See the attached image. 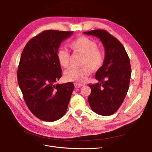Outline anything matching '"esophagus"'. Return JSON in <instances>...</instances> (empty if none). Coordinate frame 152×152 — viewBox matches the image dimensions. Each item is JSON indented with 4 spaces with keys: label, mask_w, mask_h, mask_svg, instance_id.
I'll return each instance as SVG.
<instances>
[{
    "label": "esophagus",
    "mask_w": 152,
    "mask_h": 152,
    "mask_svg": "<svg viewBox=\"0 0 152 152\" xmlns=\"http://www.w3.org/2000/svg\"><path fill=\"white\" fill-rule=\"evenodd\" d=\"M75 87H76V88H77H77H79V87H82L83 86V84H77V83H75Z\"/></svg>",
    "instance_id": "obj_1"
}]
</instances>
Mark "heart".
Masks as SVG:
<instances>
[{"mask_svg": "<svg viewBox=\"0 0 152 152\" xmlns=\"http://www.w3.org/2000/svg\"><path fill=\"white\" fill-rule=\"evenodd\" d=\"M68 45L75 52L83 55L82 65H84L79 68H71L66 70L64 77L68 81H73L77 84L84 82L91 74V68L93 70H97L102 68L105 62L104 52L98 49L96 42L89 37H78L70 42ZM56 56L61 66H68L69 54L65 49H58Z\"/></svg>", "mask_w": 152, "mask_h": 152, "instance_id": "1", "label": "heart"}]
</instances>
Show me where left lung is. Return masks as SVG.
<instances>
[{
    "label": "left lung",
    "instance_id": "1",
    "mask_svg": "<svg viewBox=\"0 0 152 152\" xmlns=\"http://www.w3.org/2000/svg\"><path fill=\"white\" fill-rule=\"evenodd\" d=\"M84 33L99 38L105 50V62L95 76L99 83L89 84L91 89L89 103L96 113L111 115L120 107L129 89V58L123 44L107 31L95 29Z\"/></svg>",
    "mask_w": 152,
    "mask_h": 152
}]
</instances>
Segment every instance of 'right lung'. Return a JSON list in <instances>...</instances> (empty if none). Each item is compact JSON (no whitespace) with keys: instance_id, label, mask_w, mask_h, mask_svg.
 <instances>
[{"instance_id":"1","label":"right lung","mask_w":152,"mask_h":152,"mask_svg":"<svg viewBox=\"0 0 152 152\" xmlns=\"http://www.w3.org/2000/svg\"><path fill=\"white\" fill-rule=\"evenodd\" d=\"M73 31L46 30L28 41L22 52L18 83L29 110L44 121H55L65 114L75 86L55 83L61 77L56 53L61 42Z\"/></svg>"}]
</instances>
